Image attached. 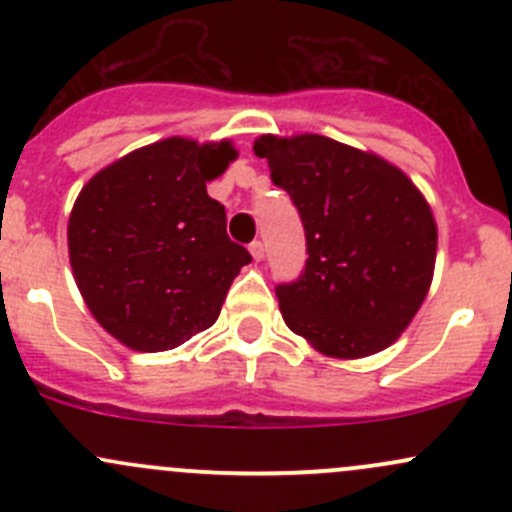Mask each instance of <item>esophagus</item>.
I'll list each match as a JSON object with an SVG mask.
<instances>
[{"instance_id": "esophagus-1", "label": "esophagus", "mask_w": 512, "mask_h": 512, "mask_svg": "<svg viewBox=\"0 0 512 512\" xmlns=\"http://www.w3.org/2000/svg\"><path fill=\"white\" fill-rule=\"evenodd\" d=\"M250 255L255 257L257 262L262 260V257H265V245H262L260 240H255V242H250Z\"/></svg>"}]
</instances>
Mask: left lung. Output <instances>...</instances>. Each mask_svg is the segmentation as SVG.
<instances>
[{
    "instance_id": "obj_1",
    "label": "left lung",
    "mask_w": 512,
    "mask_h": 512,
    "mask_svg": "<svg viewBox=\"0 0 512 512\" xmlns=\"http://www.w3.org/2000/svg\"><path fill=\"white\" fill-rule=\"evenodd\" d=\"M255 156L267 158L307 237L302 275L275 289L287 327L334 359L394 344L436 265L426 198L396 165L317 133L260 136Z\"/></svg>"
}]
</instances>
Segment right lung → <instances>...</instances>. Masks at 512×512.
I'll return each mask as SVG.
<instances>
[{
  "instance_id": "right-lung-1",
  "label": "right lung",
  "mask_w": 512,
  "mask_h": 512,
  "mask_svg": "<svg viewBox=\"0 0 512 512\" xmlns=\"http://www.w3.org/2000/svg\"><path fill=\"white\" fill-rule=\"evenodd\" d=\"M235 156L230 141L165 138L98 170L76 198L74 280L96 322L128 349L165 352L213 327L252 262L205 188Z\"/></svg>"
}]
</instances>
